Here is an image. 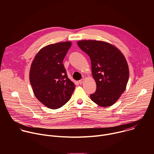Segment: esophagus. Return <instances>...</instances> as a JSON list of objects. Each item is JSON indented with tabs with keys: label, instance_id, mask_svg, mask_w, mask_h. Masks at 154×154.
I'll return each mask as SVG.
<instances>
[{
	"label": "esophagus",
	"instance_id": "34e87169",
	"mask_svg": "<svg viewBox=\"0 0 154 154\" xmlns=\"http://www.w3.org/2000/svg\"><path fill=\"white\" fill-rule=\"evenodd\" d=\"M83 81H84V79H81L80 80H79V84H80V85H82V84L83 83Z\"/></svg>",
	"mask_w": 154,
	"mask_h": 154
}]
</instances>
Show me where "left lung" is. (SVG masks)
<instances>
[{"label": "left lung", "instance_id": "1", "mask_svg": "<svg viewBox=\"0 0 154 154\" xmlns=\"http://www.w3.org/2000/svg\"><path fill=\"white\" fill-rule=\"evenodd\" d=\"M79 47L88 55L96 83V91L91 99L101 106L113 105L124 92L129 77L127 61L121 52L108 42L96 40L77 42Z\"/></svg>", "mask_w": 154, "mask_h": 154}]
</instances>
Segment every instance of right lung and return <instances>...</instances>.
Instances as JSON below:
<instances>
[{
    "mask_svg": "<svg viewBox=\"0 0 154 154\" xmlns=\"http://www.w3.org/2000/svg\"><path fill=\"white\" fill-rule=\"evenodd\" d=\"M71 45V42L66 41L44 47L31 64L29 79L34 94L51 109L59 108L66 103L75 89L63 64Z\"/></svg>",
    "mask_w": 154,
    "mask_h": 154,
    "instance_id": "right-lung-1",
    "label": "right lung"
}]
</instances>
